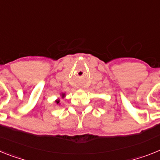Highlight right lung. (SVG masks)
I'll list each match as a JSON object with an SVG mask.
<instances>
[{"label":"right lung","mask_w":160,"mask_h":160,"mask_svg":"<svg viewBox=\"0 0 160 160\" xmlns=\"http://www.w3.org/2000/svg\"><path fill=\"white\" fill-rule=\"evenodd\" d=\"M64 95H65L64 93H63V94H62V97H64ZM55 102H56L57 104H59V100H56V101H55Z\"/></svg>","instance_id":"right-lung-1"}]
</instances>
